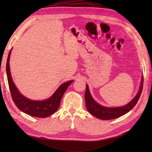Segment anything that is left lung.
<instances>
[{
	"mask_svg": "<svg viewBox=\"0 0 152 152\" xmlns=\"http://www.w3.org/2000/svg\"><path fill=\"white\" fill-rule=\"evenodd\" d=\"M143 81L144 78L142 79L140 88L137 96L127 105L119 108H106L97 104L92 98L91 94H90L88 86L87 85L85 93L86 108L91 115L95 116L99 119H103V120H108V119H115L120 117L129 112L136 105L140 96L142 91Z\"/></svg>",
	"mask_w": 152,
	"mask_h": 152,
	"instance_id": "8db88e82",
	"label": "left lung"
}]
</instances>
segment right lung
I'll return each instance as SVG.
<instances>
[{
  "label": "right lung",
  "mask_w": 152,
  "mask_h": 152,
  "mask_svg": "<svg viewBox=\"0 0 152 152\" xmlns=\"http://www.w3.org/2000/svg\"><path fill=\"white\" fill-rule=\"evenodd\" d=\"M10 53L11 50L9 52L7 63H6V73H7L8 82L12 98L16 106L21 111L34 117L46 118L53 114L59 108L62 96L64 92L66 91L68 87L73 82L72 80L63 83L50 98L45 101H36L28 99L18 91L14 83L13 82L10 75L9 63Z\"/></svg>",
  "instance_id": "1"
}]
</instances>
